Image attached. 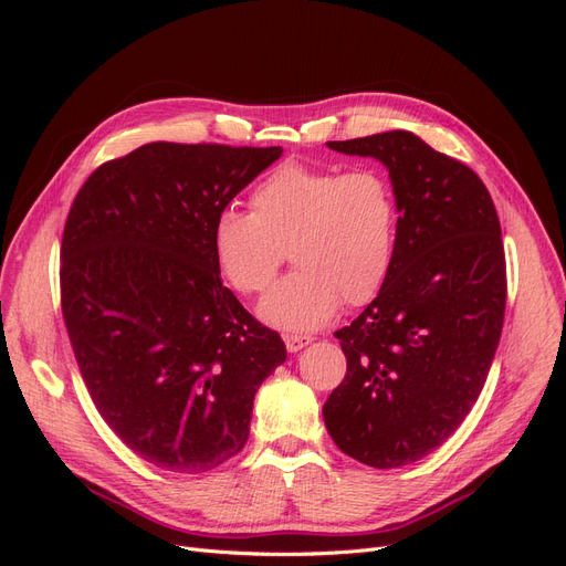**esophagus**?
<instances>
[{
  "label": "esophagus",
  "instance_id": "1",
  "mask_svg": "<svg viewBox=\"0 0 566 566\" xmlns=\"http://www.w3.org/2000/svg\"><path fill=\"white\" fill-rule=\"evenodd\" d=\"M312 335H285V347L290 354L302 352L306 345H312Z\"/></svg>",
  "mask_w": 566,
  "mask_h": 566
}]
</instances>
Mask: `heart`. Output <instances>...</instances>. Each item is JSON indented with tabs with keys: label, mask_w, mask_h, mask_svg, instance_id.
Here are the masks:
<instances>
[{
	"label": "heart",
	"mask_w": 566,
	"mask_h": 566,
	"mask_svg": "<svg viewBox=\"0 0 566 566\" xmlns=\"http://www.w3.org/2000/svg\"><path fill=\"white\" fill-rule=\"evenodd\" d=\"M252 212L221 210L212 227L219 271L238 293L276 279L285 250L297 271L260 302V318L281 331H314L339 302H370L397 252L399 210L389 179L373 167L283 163L254 186Z\"/></svg>",
	"instance_id": "heart-1"
}]
</instances>
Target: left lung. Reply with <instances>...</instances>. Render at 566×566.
Segmentation results:
<instances>
[{
	"label": "left lung",
	"instance_id": "1",
	"mask_svg": "<svg viewBox=\"0 0 566 566\" xmlns=\"http://www.w3.org/2000/svg\"><path fill=\"white\" fill-rule=\"evenodd\" d=\"M325 146L385 165L399 231L378 297L335 333L347 375L323 420L364 465H410L458 430L486 382L505 314L501 221L482 179L413 132Z\"/></svg>",
	"mask_w": 566,
	"mask_h": 566
}]
</instances>
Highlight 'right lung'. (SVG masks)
Returning a JSON list of instances; mask_svg holds the SVG:
<instances>
[{
    "instance_id": "right-lung-1",
    "label": "right lung",
    "mask_w": 566,
    "mask_h": 566,
    "mask_svg": "<svg viewBox=\"0 0 566 566\" xmlns=\"http://www.w3.org/2000/svg\"><path fill=\"white\" fill-rule=\"evenodd\" d=\"M281 146L156 142L101 165L65 219L61 306L101 418L169 472L245 447L254 394L285 361L219 276L214 219Z\"/></svg>"
}]
</instances>
